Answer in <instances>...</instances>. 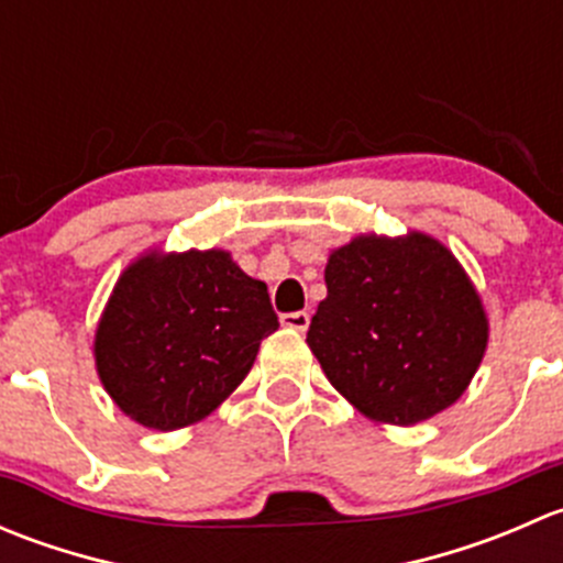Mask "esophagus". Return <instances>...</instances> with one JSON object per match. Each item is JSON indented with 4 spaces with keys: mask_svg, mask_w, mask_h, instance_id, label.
Masks as SVG:
<instances>
[{
    "mask_svg": "<svg viewBox=\"0 0 563 563\" xmlns=\"http://www.w3.org/2000/svg\"><path fill=\"white\" fill-rule=\"evenodd\" d=\"M280 323L286 329H294V332H305V329L310 327V313H305V310H297V313H283Z\"/></svg>",
    "mask_w": 563,
    "mask_h": 563,
    "instance_id": "esophagus-1",
    "label": "esophagus"
}]
</instances>
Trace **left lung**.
<instances>
[{
  "instance_id": "obj_1",
  "label": "left lung",
  "mask_w": 563,
  "mask_h": 563,
  "mask_svg": "<svg viewBox=\"0 0 563 563\" xmlns=\"http://www.w3.org/2000/svg\"><path fill=\"white\" fill-rule=\"evenodd\" d=\"M308 345L329 384L373 422H424L468 389L490 323L435 236L360 234L329 253Z\"/></svg>"
}]
</instances>
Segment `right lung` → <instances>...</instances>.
Returning a JSON list of instances; mask_svg holds the SVG:
<instances>
[{
	"instance_id": "right-lung-1",
	"label": "right lung",
	"mask_w": 563,
	"mask_h": 563,
	"mask_svg": "<svg viewBox=\"0 0 563 563\" xmlns=\"http://www.w3.org/2000/svg\"><path fill=\"white\" fill-rule=\"evenodd\" d=\"M277 327L266 283L229 250H146L108 297L95 367L130 419L168 433L201 422L240 387Z\"/></svg>"
}]
</instances>
